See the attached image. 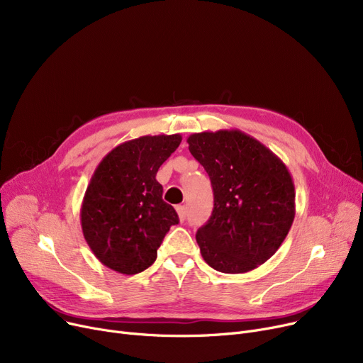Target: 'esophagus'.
<instances>
[{"label":"esophagus","instance_id":"1","mask_svg":"<svg viewBox=\"0 0 363 363\" xmlns=\"http://www.w3.org/2000/svg\"><path fill=\"white\" fill-rule=\"evenodd\" d=\"M177 212H178V216L181 220H185V216H186V208L185 206H177Z\"/></svg>","mask_w":363,"mask_h":363}]
</instances>
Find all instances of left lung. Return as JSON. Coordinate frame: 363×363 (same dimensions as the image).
<instances>
[{"label": "left lung", "instance_id": "1", "mask_svg": "<svg viewBox=\"0 0 363 363\" xmlns=\"http://www.w3.org/2000/svg\"><path fill=\"white\" fill-rule=\"evenodd\" d=\"M189 152L211 178L215 206L197 231L203 259L223 274H244L271 259L296 215L287 166L256 138L237 129L189 135Z\"/></svg>", "mask_w": 363, "mask_h": 363}]
</instances>
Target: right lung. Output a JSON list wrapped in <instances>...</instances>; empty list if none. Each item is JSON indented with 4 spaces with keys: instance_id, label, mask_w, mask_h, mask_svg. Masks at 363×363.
Wrapping results in <instances>:
<instances>
[{
    "instance_id": "add662e5",
    "label": "right lung",
    "mask_w": 363,
    "mask_h": 363,
    "mask_svg": "<svg viewBox=\"0 0 363 363\" xmlns=\"http://www.w3.org/2000/svg\"><path fill=\"white\" fill-rule=\"evenodd\" d=\"M179 133L145 135L114 147L88 184L81 225L89 249L104 266L135 275L155 263L175 208L164 203L159 167L181 144Z\"/></svg>"
}]
</instances>
